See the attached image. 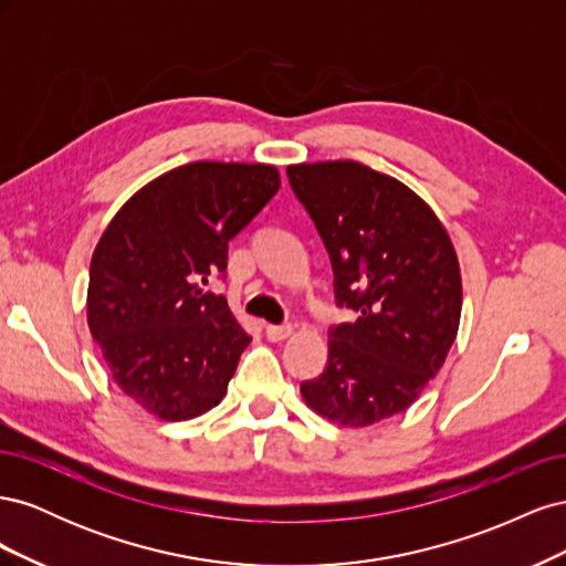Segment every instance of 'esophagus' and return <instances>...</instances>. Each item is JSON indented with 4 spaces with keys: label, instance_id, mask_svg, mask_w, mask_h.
<instances>
[{
    "label": "esophagus",
    "instance_id": "obj_1",
    "mask_svg": "<svg viewBox=\"0 0 566 566\" xmlns=\"http://www.w3.org/2000/svg\"><path fill=\"white\" fill-rule=\"evenodd\" d=\"M293 333H295L293 325H266V337H269L271 342H283V339H287Z\"/></svg>",
    "mask_w": 566,
    "mask_h": 566
}]
</instances>
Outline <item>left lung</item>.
I'll return each instance as SVG.
<instances>
[{
    "label": "left lung",
    "mask_w": 566,
    "mask_h": 566,
    "mask_svg": "<svg viewBox=\"0 0 566 566\" xmlns=\"http://www.w3.org/2000/svg\"><path fill=\"white\" fill-rule=\"evenodd\" d=\"M331 252L337 304L358 314L331 331L328 366L302 382L314 413L368 427L413 403L449 356L462 310L460 264L434 210L354 160L287 167Z\"/></svg>",
    "instance_id": "obj_1"
}]
</instances>
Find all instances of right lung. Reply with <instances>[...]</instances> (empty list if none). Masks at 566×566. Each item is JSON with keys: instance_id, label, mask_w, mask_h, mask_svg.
I'll return each instance as SVG.
<instances>
[{"instance_id": "right-lung-1", "label": "right lung", "mask_w": 566, "mask_h": 566, "mask_svg": "<svg viewBox=\"0 0 566 566\" xmlns=\"http://www.w3.org/2000/svg\"><path fill=\"white\" fill-rule=\"evenodd\" d=\"M262 163L200 160L139 188L98 238L87 323L115 385L165 422L227 397L250 335L200 281L227 271L231 238L276 196Z\"/></svg>"}]
</instances>
